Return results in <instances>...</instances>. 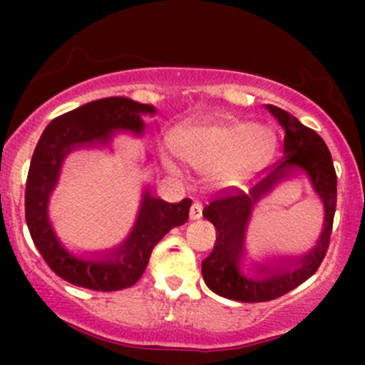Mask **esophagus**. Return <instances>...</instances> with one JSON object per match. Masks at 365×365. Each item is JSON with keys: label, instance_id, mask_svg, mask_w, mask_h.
Returning a JSON list of instances; mask_svg holds the SVG:
<instances>
[{"label": "esophagus", "instance_id": "obj_1", "mask_svg": "<svg viewBox=\"0 0 365 365\" xmlns=\"http://www.w3.org/2000/svg\"><path fill=\"white\" fill-rule=\"evenodd\" d=\"M200 216H202V204L200 202H195L192 204V207H190V220L192 221H195V220H200Z\"/></svg>", "mask_w": 365, "mask_h": 365}]
</instances>
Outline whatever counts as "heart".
I'll return each mask as SVG.
<instances>
[{
  "instance_id": "b5f03b06",
  "label": "heart",
  "mask_w": 365,
  "mask_h": 365,
  "mask_svg": "<svg viewBox=\"0 0 365 365\" xmlns=\"http://www.w3.org/2000/svg\"><path fill=\"white\" fill-rule=\"evenodd\" d=\"M271 130L247 121H202L183 128L177 140L166 142L163 159L177 171L175 156L199 170H211L220 182H238L266 165L274 153Z\"/></svg>"
}]
</instances>
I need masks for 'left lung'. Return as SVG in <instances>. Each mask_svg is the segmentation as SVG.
<instances>
[{
  "instance_id": "1",
  "label": "left lung",
  "mask_w": 365,
  "mask_h": 365,
  "mask_svg": "<svg viewBox=\"0 0 365 365\" xmlns=\"http://www.w3.org/2000/svg\"><path fill=\"white\" fill-rule=\"evenodd\" d=\"M267 111L284 128L283 158L278 166L249 192H232L212 200L202 216L216 228L212 252L202 261L204 282L212 292L238 302H267L292 292L316 273L329 245L336 211V171L324 140L295 116L267 104ZM305 174L325 206V225L317 245L299 258L279 256L250 267L245 235L255 203L284 178Z\"/></svg>"
}]
</instances>
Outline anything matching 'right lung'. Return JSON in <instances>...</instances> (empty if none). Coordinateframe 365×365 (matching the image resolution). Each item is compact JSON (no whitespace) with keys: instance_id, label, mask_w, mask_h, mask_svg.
<instances>
[{"instance_id":"obj_1","label":"right lung","mask_w":365,"mask_h":365,"mask_svg":"<svg viewBox=\"0 0 365 365\" xmlns=\"http://www.w3.org/2000/svg\"><path fill=\"white\" fill-rule=\"evenodd\" d=\"M156 108L128 98H104L54 118L44 128L32 154L25 187V220L34 245L49 267L65 282L96 292L132 287L148 267L154 245L175 226L187 223L192 200L170 204L144 190L132 232L123 244L103 254L77 255L54 233L48 206L65 158L75 149L108 145L116 132L144 133V115Z\"/></svg>"}]
</instances>
